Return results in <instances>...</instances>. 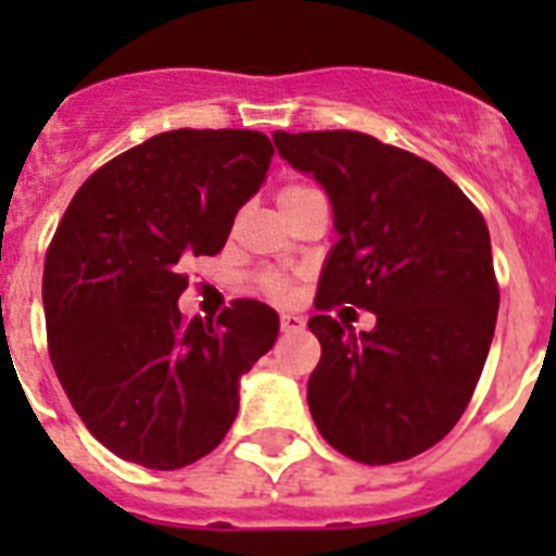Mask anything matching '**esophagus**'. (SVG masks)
I'll list each match as a JSON object with an SVG mask.
<instances>
[{
  "label": "esophagus",
  "mask_w": 556,
  "mask_h": 556,
  "mask_svg": "<svg viewBox=\"0 0 556 556\" xmlns=\"http://www.w3.org/2000/svg\"><path fill=\"white\" fill-rule=\"evenodd\" d=\"M303 326H306V320L303 317H298V314H281V328L283 333H298L303 331Z\"/></svg>",
  "instance_id": "1"
}]
</instances>
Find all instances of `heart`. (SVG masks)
Returning a JSON list of instances; mask_svg holds the SVG:
<instances>
[{"instance_id":"obj_1","label":"heart","mask_w":556,"mask_h":556,"mask_svg":"<svg viewBox=\"0 0 556 556\" xmlns=\"http://www.w3.org/2000/svg\"><path fill=\"white\" fill-rule=\"evenodd\" d=\"M308 191L314 189H306V186H287V189H281V194H278V203H287V200L292 198H301V194H308ZM264 287H267V292L273 294V298H287L289 294V278L287 275H267L264 278Z\"/></svg>"}]
</instances>
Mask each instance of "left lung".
Returning a JSON list of instances; mask_svg holds the SVG:
<instances>
[{
    "instance_id": "left-lung-1",
    "label": "left lung",
    "mask_w": 556,
    "mask_h": 556,
    "mask_svg": "<svg viewBox=\"0 0 556 556\" xmlns=\"http://www.w3.org/2000/svg\"><path fill=\"white\" fill-rule=\"evenodd\" d=\"M281 159L326 189L337 242L308 328L323 356L308 409L326 443L367 465L424 454L456 426L498 317L490 230L429 161L353 130L275 132ZM337 302L377 314L356 334Z\"/></svg>"
}]
</instances>
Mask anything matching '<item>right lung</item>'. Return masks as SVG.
<instances>
[{
	"mask_svg": "<svg viewBox=\"0 0 556 556\" xmlns=\"http://www.w3.org/2000/svg\"><path fill=\"white\" fill-rule=\"evenodd\" d=\"M255 130H169L97 169L68 203L43 262L49 358L86 429L119 459L175 470L223 443L239 381L281 320L236 301L186 320L191 255H217L236 211L267 180Z\"/></svg>",
	"mask_w": 556,
	"mask_h": 556,
	"instance_id": "1",
	"label": "right lung"
}]
</instances>
